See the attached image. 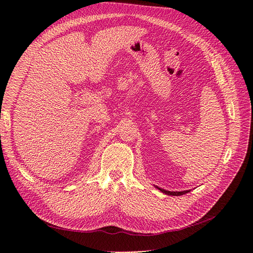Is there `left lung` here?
Masks as SVG:
<instances>
[{"mask_svg": "<svg viewBox=\"0 0 253 253\" xmlns=\"http://www.w3.org/2000/svg\"><path fill=\"white\" fill-rule=\"evenodd\" d=\"M158 187V186H156ZM162 193H165V194H167V195H172V196H180V195H184V194H186V193H188V190H184V192H169V190H165V189H163V188H160V187H158Z\"/></svg>", "mask_w": 253, "mask_h": 253, "instance_id": "obj_1", "label": "left lung"}]
</instances>
